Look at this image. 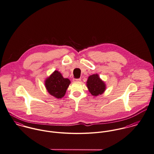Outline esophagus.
Segmentation results:
<instances>
[{
    "mask_svg": "<svg viewBox=\"0 0 154 154\" xmlns=\"http://www.w3.org/2000/svg\"><path fill=\"white\" fill-rule=\"evenodd\" d=\"M81 80L80 79H74L73 81L74 82H80Z\"/></svg>",
    "mask_w": 154,
    "mask_h": 154,
    "instance_id": "esophagus-1",
    "label": "esophagus"
}]
</instances>
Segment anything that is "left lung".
Listing matches in <instances>:
<instances>
[{"mask_svg": "<svg viewBox=\"0 0 154 154\" xmlns=\"http://www.w3.org/2000/svg\"><path fill=\"white\" fill-rule=\"evenodd\" d=\"M87 86L90 93L94 96L102 94L106 88V85L99 78L98 74H93L88 77Z\"/></svg>", "mask_w": 154, "mask_h": 154, "instance_id": "obj_1", "label": "left lung"}]
</instances>
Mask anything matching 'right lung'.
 <instances>
[{
	"instance_id": "1",
	"label": "right lung",
	"mask_w": 154,
	"mask_h": 154,
	"mask_svg": "<svg viewBox=\"0 0 154 154\" xmlns=\"http://www.w3.org/2000/svg\"><path fill=\"white\" fill-rule=\"evenodd\" d=\"M45 87L50 94L56 98H62L70 84L68 79H64L58 71H55L45 81Z\"/></svg>"
}]
</instances>
